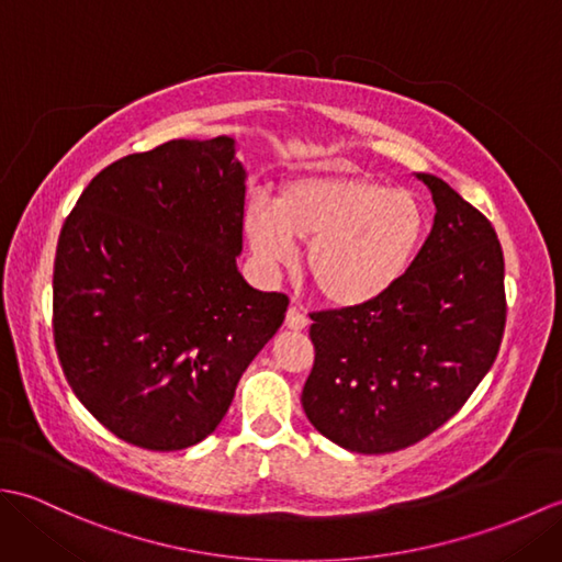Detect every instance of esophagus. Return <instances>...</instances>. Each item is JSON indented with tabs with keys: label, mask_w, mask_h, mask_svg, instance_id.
Instances as JSON below:
<instances>
[{
	"label": "esophagus",
	"mask_w": 562,
	"mask_h": 562,
	"mask_svg": "<svg viewBox=\"0 0 562 562\" xmlns=\"http://www.w3.org/2000/svg\"><path fill=\"white\" fill-rule=\"evenodd\" d=\"M284 324H288V328H292V330H302V328L308 326V318H306V314L302 312L300 306H290Z\"/></svg>",
	"instance_id": "esophagus-1"
}]
</instances>
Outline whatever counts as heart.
Masks as SVG:
<instances>
[{
  "label": "heart",
  "mask_w": 562,
  "mask_h": 562,
  "mask_svg": "<svg viewBox=\"0 0 562 562\" xmlns=\"http://www.w3.org/2000/svg\"><path fill=\"white\" fill-rule=\"evenodd\" d=\"M244 229L262 266H290L306 246V272L333 306H360L389 294L408 274L427 234L423 202L411 190L367 176H300L274 205L254 200Z\"/></svg>",
  "instance_id": "obj_1"
}]
</instances>
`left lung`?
<instances>
[{
  "label": "left lung",
  "mask_w": 562,
  "mask_h": 562,
  "mask_svg": "<svg viewBox=\"0 0 562 562\" xmlns=\"http://www.w3.org/2000/svg\"><path fill=\"white\" fill-rule=\"evenodd\" d=\"M417 178L437 212L408 274L374 302L312 314L304 413L357 453L432 435L481 384L505 333V258L493 224L441 178Z\"/></svg>",
  "instance_id": "left-lung-1"
}]
</instances>
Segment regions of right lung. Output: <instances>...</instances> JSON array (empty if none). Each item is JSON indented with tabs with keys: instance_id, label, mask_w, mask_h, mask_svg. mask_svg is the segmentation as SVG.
<instances>
[{
	"instance_id": "obj_1",
	"label": "right lung",
	"mask_w": 562,
	"mask_h": 562,
	"mask_svg": "<svg viewBox=\"0 0 562 562\" xmlns=\"http://www.w3.org/2000/svg\"><path fill=\"white\" fill-rule=\"evenodd\" d=\"M234 154L224 135L130 154L83 188L59 232V364L127 445L176 451L212 435L288 312V296L236 268L246 171Z\"/></svg>"
}]
</instances>
